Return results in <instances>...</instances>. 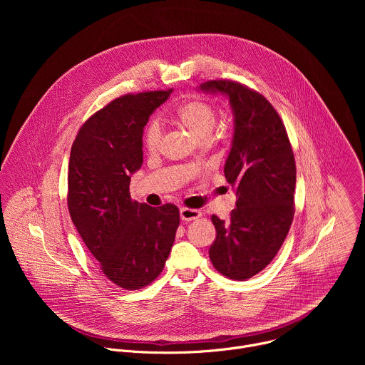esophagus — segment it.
<instances>
[{
    "label": "esophagus",
    "instance_id": "34e87169",
    "mask_svg": "<svg viewBox=\"0 0 365 365\" xmlns=\"http://www.w3.org/2000/svg\"><path fill=\"white\" fill-rule=\"evenodd\" d=\"M200 217H202V212L197 211V210H190V207H182V210H180V220L185 221V222L197 220Z\"/></svg>",
    "mask_w": 365,
    "mask_h": 365
}]
</instances>
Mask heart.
<instances>
[{"instance_id": "heart-1", "label": "heart", "mask_w": 365, "mask_h": 365, "mask_svg": "<svg viewBox=\"0 0 365 365\" xmlns=\"http://www.w3.org/2000/svg\"><path fill=\"white\" fill-rule=\"evenodd\" d=\"M176 120L197 141H203L211 137L218 121V111L210 101L193 99L183 103L180 108H178ZM160 140H162L160 124L158 121H150L143 135L144 147L150 153L158 151L160 145Z\"/></svg>"}]
</instances>
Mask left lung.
Instances as JSON below:
<instances>
[{
    "label": "left lung",
    "mask_w": 365,
    "mask_h": 365,
    "mask_svg": "<svg viewBox=\"0 0 365 365\" xmlns=\"http://www.w3.org/2000/svg\"><path fill=\"white\" fill-rule=\"evenodd\" d=\"M199 91L227 95L234 115L224 173L237 207L228 221L212 215L217 238L210 258L221 274L245 280L270 264L290 230L294 155L282 118L262 93L232 81L205 82Z\"/></svg>",
    "instance_id": "8db88e82"
}]
</instances>
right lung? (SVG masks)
<instances>
[{
	"label": "right lung",
	"instance_id": "1",
	"mask_svg": "<svg viewBox=\"0 0 365 365\" xmlns=\"http://www.w3.org/2000/svg\"><path fill=\"white\" fill-rule=\"evenodd\" d=\"M169 91L124 95L95 113L71 150L68 206L81 238L113 283L137 290L158 277L175 242L179 210L131 199L143 165V131Z\"/></svg>",
	"mask_w": 365,
	"mask_h": 365
}]
</instances>
